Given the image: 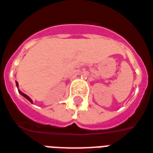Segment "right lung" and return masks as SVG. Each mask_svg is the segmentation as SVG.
Wrapping results in <instances>:
<instances>
[{
	"mask_svg": "<svg viewBox=\"0 0 153 153\" xmlns=\"http://www.w3.org/2000/svg\"><path fill=\"white\" fill-rule=\"evenodd\" d=\"M16 86H17V88H19V83H18L17 81H16ZM18 90H19V93L20 94L22 95V96L24 97L25 99H27V100H28V101H29L30 102H32V100H31V99H30V97H29V96H27V94H24V93H23L22 91H20V90H19V89H18Z\"/></svg>",
	"mask_w": 153,
	"mask_h": 153,
	"instance_id": "obj_1",
	"label": "right lung"
}]
</instances>
